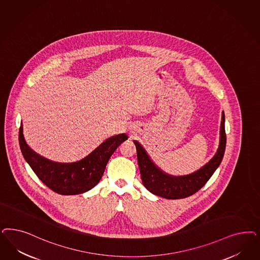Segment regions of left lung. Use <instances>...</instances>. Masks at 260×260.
Listing matches in <instances>:
<instances>
[{
    "instance_id": "1",
    "label": "left lung",
    "mask_w": 260,
    "mask_h": 260,
    "mask_svg": "<svg viewBox=\"0 0 260 260\" xmlns=\"http://www.w3.org/2000/svg\"><path fill=\"white\" fill-rule=\"evenodd\" d=\"M226 142L225 115L223 112L220 127V144L215 156L198 171L182 177L170 176L160 171L152 162L143 146L138 142H134L143 185L151 193L166 199H182L191 196L207 184L221 164L225 153Z\"/></svg>"
}]
</instances>
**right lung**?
<instances>
[{"mask_svg":"<svg viewBox=\"0 0 260 260\" xmlns=\"http://www.w3.org/2000/svg\"><path fill=\"white\" fill-rule=\"evenodd\" d=\"M128 138L125 134L111 137L85 159L72 164H59L45 159L26 144L23 125L19 129V144L34 173L52 191L61 195L81 194L101 181L106 165L117 147Z\"/></svg>","mask_w":260,"mask_h":260,"instance_id":"1","label":"right lung"}]
</instances>
